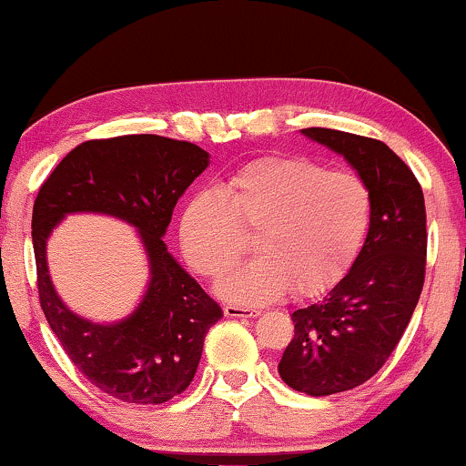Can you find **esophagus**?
I'll list each match as a JSON object with an SVG mask.
<instances>
[{
    "mask_svg": "<svg viewBox=\"0 0 466 466\" xmlns=\"http://www.w3.org/2000/svg\"><path fill=\"white\" fill-rule=\"evenodd\" d=\"M225 314H227V317L252 319V317H257L258 310H257V308H250V306H235V304H227V306H225Z\"/></svg>",
    "mask_w": 466,
    "mask_h": 466,
    "instance_id": "34e87169",
    "label": "esophagus"
}]
</instances>
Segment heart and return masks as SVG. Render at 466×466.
Returning a JSON list of instances; mask_svg holds the SVG:
<instances>
[{
  "label": "heart",
  "instance_id": "obj_1",
  "mask_svg": "<svg viewBox=\"0 0 466 466\" xmlns=\"http://www.w3.org/2000/svg\"><path fill=\"white\" fill-rule=\"evenodd\" d=\"M372 220V195L351 171H328L301 156L248 162L186 203L179 241L190 268L209 280L228 274L255 235L261 257L235 271L220 293L261 304L287 293L328 291L351 268Z\"/></svg>",
  "mask_w": 466,
  "mask_h": 466
}]
</instances>
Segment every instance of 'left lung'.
Segmentation results:
<instances>
[{
	"instance_id": "obj_1",
	"label": "left lung",
	"mask_w": 466,
	"mask_h": 466,
	"mask_svg": "<svg viewBox=\"0 0 466 466\" xmlns=\"http://www.w3.org/2000/svg\"><path fill=\"white\" fill-rule=\"evenodd\" d=\"M351 162L372 195V220L353 268L323 299L291 314L278 372L289 388L329 396L372 379L407 329L424 289L426 208L413 171L383 141L304 128Z\"/></svg>"
}]
</instances>
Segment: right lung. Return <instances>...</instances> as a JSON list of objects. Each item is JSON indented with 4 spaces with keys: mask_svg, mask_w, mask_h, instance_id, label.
Masks as SVG:
<instances>
[{
    "mask_svg": "<svg viewBox=\"0 0 466 466\" xmlns=\"http://www.w3.org/2000/svg\"><path fill=\"white\" fill-rule=\"evenodd\" d=\"M205 149L158 135L92 138L66 156L34 201L32 239L38 298L72 364L105 394L132 404L171 400L195 379L203 340L222 319L162 241L173 208L208 167ZM72 210H100L135 224L153 280L142 306L122 324L96 326L63 306L46 269V238Z\"/></svg>",
    "mask_w": 466,
    "mask_h": 466,
    "instance_id": "1",
    "label": "right lung"
}]
</instances>
